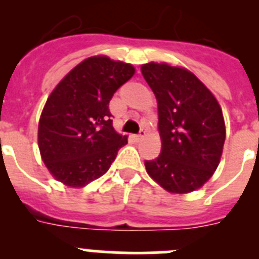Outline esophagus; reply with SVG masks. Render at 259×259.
<instances>
[{"label":"esophagus","instance_id":"1","mask_svg":"<svg viewBox=\"0 0 259 259\" xmlns=\"http://www.w3.org/2000/svg\"><path fill=\"white\" fill-rule=\"evenodd\" d=\"M145 136H146V131H145V130H141L140 134H139V135H137V136H136V139H137V140H143V139H144V137H145Z\"/></svg>","mask_w":259,"mask_h":259}]
</instances>
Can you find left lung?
<instances>
[{"instance_id": "8db88e82", "label": "left lung", "mask_w": 259, "mask_h": 259, "mask_svg": "<svg viewBox=\"0 0 259 259\" xmlns=\"http://www.w3.org/2000/svg\"><path fill=\"white\" fill-rule=\"evenodd\" d=\"M141 72L158 104L162 152L146 161V172L167 192L191 193L215 172L226 140L218 100L193 72L180 66L149 62Z\"/></svg>"}]
</instances>
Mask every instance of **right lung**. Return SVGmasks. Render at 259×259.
Instances as JSON below:
<instances>
[{
	"instance_id": "add662e5",
	"label": "right lung",
	"mask_w": 259,
	"mask_h": 259,
	"mask_svg": "<svg viewBox=\"0 0 259 259\" xmlns=\"http://www.w3.org/2000/svg\"><path fill=\"white\" fill-rule=\"evenodd\" d=\"M134 75L131 63L93 56L53 89L38 120L37 143L54 179L81 188L109 170L128 143L114 130L109 102Z\"/></svg>"
}]
</instances>
